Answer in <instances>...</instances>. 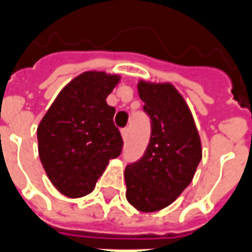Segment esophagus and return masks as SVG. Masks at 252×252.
Listing matches in <instances>:
<instances>
[{"label":"esophagus","mask_w":252,"mask_h":252,"mask_svg":"<svg viewBox=\"0 0 252 252\" xmlns=\"http://www.w3.org/2000/svg\"><path fill=\"white\" fill-rule=\"evenodd\" d=\"M121 136H123L124 140H126L128 136H129V128H123V129H121Z\"/></svg>","instance_id":"34e87169"}]
</instances>
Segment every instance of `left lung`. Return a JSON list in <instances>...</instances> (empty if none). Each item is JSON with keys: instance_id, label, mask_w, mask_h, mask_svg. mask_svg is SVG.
<instances>
[{"instance_id": "1", "label": "left lung", "mask_w": 252, "mask_h": 252, "mask_svg": "<svg viewBox=\"0 0 252 252\" xmlns=\"http://www.w3.org/2000/svg\"><path fill=\"white\" fill-rule=\"evenodd\" d=\"M151 139L140 160L124 172L126 200L141 212L163 210L188 187L202 160V143L183 96L172 84H137Z\"/></svg>"}]
</instances>
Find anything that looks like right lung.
Listing matches in <instances>:
<instances>
[{"label":"right lung","instance_id":"1","mask_svg":"<svg viewBox=\"0 0 252 252\" xmlns=\"http://www.w3.org/2000/svg\"><path fill=\"white\" fill-rule=\"evenodd\" d=\"M120 76L84 72L59 93L37 128L38 155L48 178L68 197L94 189L109 160L121 154L123 139L113 123L108 94Z\"/></svg>","mask_w":252,"mask_h":252}]
</instances>
